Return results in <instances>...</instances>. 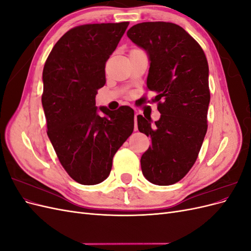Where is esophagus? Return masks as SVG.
Here are the masks:
<instances>
[{
	"mask_svg": "<svg viewBox=\"0 0 251 251\" xmlns=\"http://www.w3.org/2000/svg\"><path fill=\"white\" fill-rule=\"evenodd\" d=\"M137 116H138V113L135 114V131L137 130Z\"/></svg>",
	"mask_w": 251,
	"mask_h": 251,
	"instance_id": "1",
	"label": "esophagus"
}]
</instances>
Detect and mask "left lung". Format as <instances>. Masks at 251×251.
Instances as JSON below:
<instances>
[{"instance_id":"left-lung-1","label":"left lung","mask_w":251,"mask_h":251,"mask_svg":"<svg viewBox=\"0 0 251 251\" xmlns=\"http://www.w3.org/2000/svg\"><path fill=\"white\" fill-rule=\"evenodd\" d=\"M126 35L148 52L147 87L157 93L161 114L155 125L137 116L138 130L151 140L141 156L142 174L151 183L171 185L193 168L207 131V59L198 42L174 23H140Z\"/></svg>"}]
</instances>
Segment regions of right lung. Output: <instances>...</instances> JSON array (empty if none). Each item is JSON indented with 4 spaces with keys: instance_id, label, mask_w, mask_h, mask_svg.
Here are the masks:
<instances>
[{
    "instance_id": "1",
    "label": "right lung",
    "mask_w": 251,
    "mask_h": 251,
    "mask_svg": "<svg viewBox=\"0 0 251 251\" xmlns=\"http://www.w3.org/2000/svg\"><path fill=\"white\" fill-rule=\"evenodd\" d=\"M128 22L86 24L67 31L52 48L43 70L42 103L47 134L60 164L83 185L108 178L113 157L134 130V110L95 105L105 83V63Z\"/></svg>"
}]
</instances>
